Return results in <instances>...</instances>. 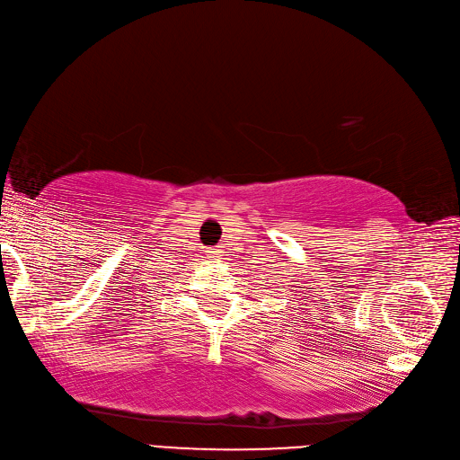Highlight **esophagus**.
<instances>
[{
	"mask_svg": "<svg viewBox=\"0 0 460 460\" xmlns=\"http://www.w3.org/2000/svg\"><path fill=\"white\" fill-rule=\"evenodd\" d=\"M211 253H213V257H215V259H222V249H220V247H215Z\"/></svg>",
	"mask_w": 460,
	"mask_h": 460,
	"instance_id": "esophagus-1",
	"label": "esophagus"
}]
</instances>
